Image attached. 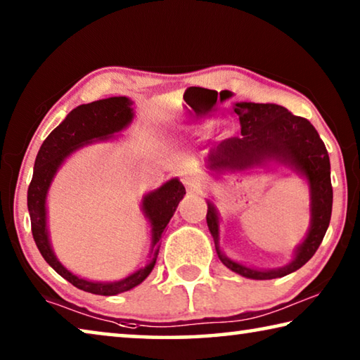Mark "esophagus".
<instances>
[{
	"instance_id": "1",
	"label": "esophagus",
	"mask_w": 360,
	"mask_h": 360,
	"mask_svg": "<svg viewBox=\"0 0 360 360\" xmlns=\"http://www.w3.org/2000/svg\"><path fill=\"white\" fill-rule=\"evenodd\" d=\"M181 181L184 182V186L186 187H195L197 186V181H198V178H197V174L193 173L192 169H186V171H182V174H181Z\"/></svg>"
}]
</instances>
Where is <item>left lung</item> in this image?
I'll return each mask as SVG.
<instances>
[{
	"label": "left lung",
	"instance_id": "8db88e82",
	"mask_svg": "<svg viewBox=\"0 0 360 360\" xmlns=\"http://www.w3.org/2000/svg\"><path fill=\"white\" fill-rule=\"evenodd\" d=\"M233 112L240 120L242 136L222 141L207 158L208 169L221 173L224 169H245L274 162L304 176L309 184V231L303 243L296 248L295 258L277 269H253L227 258L219 248L218 211L208 202L207 224L222 264L247 278L271 281L298 271L312 258L323 240L333 205L330 158L309 120L293 115L282 105L237 102L233 104Z\"/></svg>",
	"mask_w": 360,
	"mask_h": 360
}]
</instances>
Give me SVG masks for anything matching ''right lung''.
<instances>
[{
    "label": "right lung",
    "instance_id": "1",
    "mask_svg": "<svg viewBox=\"0 0 360 360\" xmlns=\"http://www.w3.org/2000/svg\"><path fill=\"white\" fill-rule=\"evenodd\" d=\"M131 105H133L131 99L120 96V98L94 101L91 104H83L73 108L64 122L51 131V134L39 147L35 168H33V178L27 192V207L28 213H30L32 233L44 261L65 281L75 285L77 288L94 295L113 296L128 292L142 281H146L147 276L152 272L153 266H155L160 238H162L165 227H167L171 216L174 214L176 207H178L181 198L186 193L184 186L174 178L165 182L162 187L149 192L142 198V211H144L146 218L149 219L152 227L150 253L153 255L152 259L144 267L122 278V281H84V278H79L75 274L65 269L59 259L56 258L53 248H51L46 226V197L51 182H53L57 169L70 153L78 150L79 147L93 144L96 141L110 139L118 131L127 128L134 117Z\"/></svg>",
    "mask_w": 360,
    "mask_h": 360
}]
</instances>
